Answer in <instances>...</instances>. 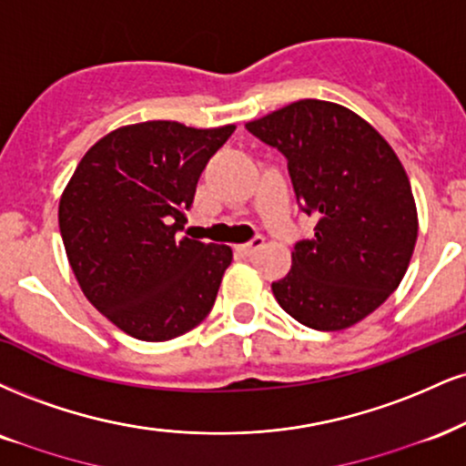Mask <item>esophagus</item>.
I'll list each match as a JSON object with an SVG mask.
<instances>
[{
    "label": "esophagus",
    "mask_w": 466,
    "mask_h": 466,
    "mask_svg": "<svg viewBox=\"0 0 466 466\" xmlns=\"http://www.w3.org/2000/svg\"><path fill=\"white\" fill-rule=\"evenodd\" d=\"M260 248H265V238L262 237H254L249 240V243H243V245H237V251L240 256H251L254 251H258Z\"/></svg>",
    "instance_id": "obj_1"
}]
</instances>
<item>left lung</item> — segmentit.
Instances as JSON below:
<instances>
[{
	"instance_id": "1",
	"label": "left lung",
	"mask_w": 466,
	"mask_h": 466,
	"mask_svg": "<svg viewBox=\"0 0 466 466\" xmlns=\"http://www.w3.org/2000/svg\"><path fill=\"white\" fill-rule=\"evenodd\" d=\"M245 127L287 156L297 201L317 218L295 245L278 304L301 325L339 332L400 287L419 234L410 179L371 123L321 99H299Z\"/></svg>"
}]
</instances>
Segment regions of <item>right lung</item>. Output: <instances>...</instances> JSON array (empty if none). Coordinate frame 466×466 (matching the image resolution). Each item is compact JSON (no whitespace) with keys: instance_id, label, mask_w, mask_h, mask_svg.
Wrapping results in <instances>:
<instances>
[{"instance_id":"right-lung-1","label":"right lung","mask_w":466,"mask_h":466,"mask_svg":"<svg viewBox=\"0 0 466 466\" xmlns=\"http://www.w3.org/2000/svg\"><path fill=\"white\" fill-rule=\"evenodd\" d=\"M234 127H116L84 154L60 195V234L82 293L134 339L187 334L215 304L232 249L179 238L177 229L206 162Z\"/></svg>"}]
</instances>
